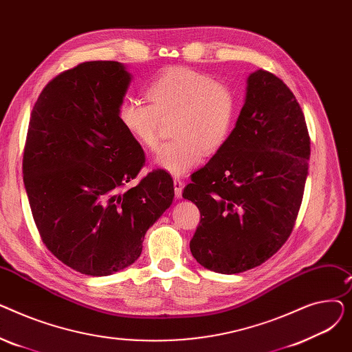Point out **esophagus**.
I'll use <instances>...</instances> for the list:
<instances>
[{"label":"esophagus","mask_w":352,"mask_h":352,"mask_svg":"<svg viewBox=\"0 0 352 352\" xmlns=\"http://www.w3.org/2000/svg\"><path fill=\"white\" fill-rule=\"evenodd\" d=\"M182 190H184V181L175 177V178H174V191H175V197H177V198H181Z\"/></svg>","instance_id":"esophagus-1"}]
</instances>
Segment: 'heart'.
I'll return each mask as SVG.
<instances>
[{
  "instance_id": "1",
  "label": "heart",
  "mask_w": 352,
  "mask_h": 352,
  "mask_svg": "<svg viewBox=\"0 0 352 352\" xmlns=\"http://www.w3.org/2000/svg\"><path fill=\"white\" fill-rule=\"evenodd\" d=\"M145 96L150 104L134 97L122 100L120 122L137 144L155 150L161 120L174 118V140L166 142L154 160L157 168L173 175L192 170L204 151H218L234 128L236 98L232 89L206 72L171 67L146 85Z\"/></svg>"
}]
</instances>
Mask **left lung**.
Listing matches in <instances>:
<instances>
[{"label":"left lung","mask_w":352,"mask_h":352,"mask_svg":"<svg viewBox=\"0 0 352 352\" xmlns=\"http://www.w3.org/2000/svg\"><path fill=\"white\" fill-rule=\"evenodd\" d=\"M309 144L291 89L268 71L250 74L235 128L182 192L201 212L190 243L198 264L244 272L285 244L302 202Z\"/></svg>","instance_id":"obj_1"}]
</instances>
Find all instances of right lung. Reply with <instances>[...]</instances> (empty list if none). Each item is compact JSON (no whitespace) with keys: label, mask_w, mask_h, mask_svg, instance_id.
<instances>
[{"label":"right lung","mask_w":352,"mask_h":352,"mask_svg":"<svg viewBox=\"0 0 352 352\" xmlns=\"http://www.w3.org/2000/svg\"><path fill=\"white\" fill-rule=\"evenodd\" d=\"M129 82L121 63H82L45 85L30 118L23 174L35 226L61 263L85 275L135 263L174 199L164 170L124 190L145 164L118 117Z\"/></svg>","instance_id":"1"}]
</instances>
